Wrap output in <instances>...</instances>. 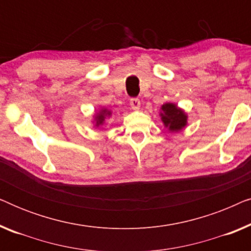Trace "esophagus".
<instances>
[{"label":"esophagus","mask_w":251,"mask_h":251,"mask_svg":"<svg viewBox=\"0 0 251 251\" xmlns=\"http://www.w3.org/2000/svg\"><path fill=\"white\" fill-rule=\"evenodd\" d=\"M130 106H131V108L133 111H138L140 108V100L138 98H132L130 99Z\"/></svg>","instance_id":"1"}]
</instances>
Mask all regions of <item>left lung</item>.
<instances>
[{
	"instance_id": "left-lung-1",
	"label": "left lung",
	"mask_w": 251,
	"mask_h": 251,
	"mask_svg": "<svg viewBox=\"0 0 251 251\" xmlns=\"http://www.w3.org/2000/svg\"><path fill=\"white\" fill-rule=\"evenodd\" d=\"M160 118L169 132H179L187 126V113L175 102H164L160 108Z\"/></svg>"
}]
</instances>
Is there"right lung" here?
I'll return each instance as SVG.
<instances>
[{
  "instance_id": "obj_1",
  "label": "right lung",
  "mask_w": 251,
  "mask_h": 251,
  "mask_svg": "<svg viewBox=\"0 0 251 251\" xmlns=\"http://www.w3.org/2000/svg\"><path fill=\"white\" fill-rule=\"evenodd\" d=\"M112 116V111L111 109L106 107H100L98 108L97 111L94 113L92 115V125H94V128H100L105 125L106 120H108Z\"/></svg>"
}]
</instances>
